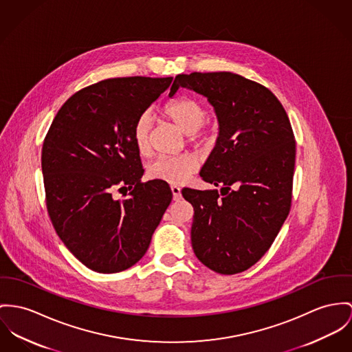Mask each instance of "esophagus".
Segmentation results:
<instances>
[{
	"label": "esophagus",
	"mask_w": 352,
	"mask_h": 352,
	"mask_svg": "<svg viewBox=\"0 0 352 352\" xmlns=\"http://www.w3.org/2000/svg\"><path fill=\"white\" fill-rule=\"evenodd\" d=\"M171 192H173V199H174V201L181 199V188H179V186L173 185V186H171Z\"/></svg>",
	"instance_id": "1"
}]
</instances>
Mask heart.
<instances>
[{"label":"heart","mask_w":352,"mask_h":352,"mask_svg":"<svg viewBox=\"0 0 352 352\" xmlns=\"http://www.w3.org/2000/svg\"><path fill=\"white\" fill-rule=\"evenodd\" d=\"M164 115L171 120L184 134L189 135V140L197 146H205L213 142L216 136V127L204 129L206 119V109L198 102L181 98L164 107ZM153 127V115L150 111L142 112L134 123L133 138L136 150L140 154L148 151L150 133ZM198 162L189 155L182 154L177 157H160L150 163L147 173L153 179H161L168 184H184L197 171Z\"/></svg>","instance_id":"heart-1"}]
</instances>
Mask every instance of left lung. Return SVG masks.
<instances>
[{"label": "left lung", "instance_id": "obj_1", "mask_svg": "<svg viewBox=\"0 0 352 352\" xmlns=\"http://www.w3.org/2000/svg\"><path fill=\"white\" fill-rule=\"evenodd\" d=\"M188 88L216 112V147L199 175L217 189H182L194 208L191 245L197 258L221 274L254 265L271 248L292 201L296 143L278 99L232 72L178 75L168 96Z\"/></svg>", "mask_w": 352, "mask_h": 352}]
</instances>
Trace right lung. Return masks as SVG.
<instances>
[{"instance_id":"add662e5","label":"right lung","mask_w":352,"mask_h":352,"mask_svg":"<svg viewBox=\"0 0 352 352\" xmlns=\"http://www.w3.org/2000/svg\"><path fill=\"white\" fill-rule=\"evenodd\" d=\"M173 78H116L85 87L58 109L41 168L54 230L87 268L129 270L147 252L173 192L144 173L133 127ZM130 189L123 200L115 189Z\"/></svg>"}]
</instances>
